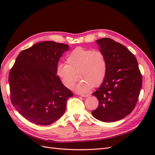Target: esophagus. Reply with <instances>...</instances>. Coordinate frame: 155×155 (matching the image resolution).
I'll use <instances>...</instances> for the list:
<instances>
[{
	"instance_id": "esophagus-1",
	"label": "esophagus",
	"mask_w": 155,
	"mask_h": 155,
	"mask_svg": "<svg viewBox=\"0 0 155 155\" xmlns=\"http://www.w3.org/2000/svg\"><path fill=\"white\" fill-rule=\"evenodd\" d=\"M80 95L82 96V97H87L88 96H90L91 95L89 94H81Z\"/></svg>"
}]
</instances>
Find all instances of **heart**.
Listing matches in <instances>:
<instances>
[{
	"label": "heart",
	"instance_id": "obj_1",
	"mask_svg": "<svg viewBox=\"0 0 155 155\" xmlns=\"http://www.w3.org/2000/svg\"><path fill=\"white\" fill-rule=\"evenodd\" d=\"M66 62L57 65L56 75L65 87L72 88L78 78V73L82 80L75 90L79 93H87L93 85H99L107 74L106 56L100 50L77 48L67 56Z\"/></svg>",
	"mask_w": 155,
	"mask_h": 155
}]
</instances>
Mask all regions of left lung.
I'll return each mask as SVG.
<instances>
[{"label":"left lung","mask_w":155,"mask_h":155,"mask_svg":"<svg viewBox=\"0 0 155 155\" xmlns=\"http://www.w3.org/2000/svg\"><path fill=\"white\" fill-rule=\"evenodd\" d=\"M106 56L107 74L92 95L99 106L92 116L105 123L123 119L134 109L142 87V75L134 55L124 45L104 38L96 41Z\"/></svg>","instance_id":"obj_1"}]
</instances>
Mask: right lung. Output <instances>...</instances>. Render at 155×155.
<instances>
[{"label":"right lung","mask_w":155,"mask_h":155,"mask_svg":"<svg viewBox=\"0 0 155 155\" xmlns=\"http://www.w3.org/2000/svg\"><path fill=\"white\" fill-rule=\"evenodd\" d=\"M69 46L43 41L22 51L9 76L11 100L14 108L32 123L50 125L66 110L73 94L56 75L60 58Z\"/></svg>","instance_id":"add662e5"}]
</instances>
